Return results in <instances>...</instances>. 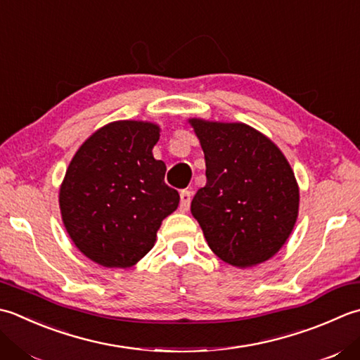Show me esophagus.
<instances>
[{"mask_svg": "<svg viewBox=\"0 0 360 360\" xmlns=\"http://www.w3.org/2000/svg\"><path fill=\"white\" fill-rule=\"evenodd\" d=\"M190 201H192V192H190V190H182V192H181V202H179L181 212H186V210H188Z\"/></svg>", "mask_w": 360, "mask_h": 360, "instance_id": "34e87169", "label": "esophagus"}]
</instances>
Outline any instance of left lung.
<instances>
[{"instance_id":"8db88e82","label":"left lung","mask_w":360,"mask_h":360,"mask_svg":"<svg viewBox=\"0 0 360 360\" xmlns=\"http://www.w3.org/2000/svg\"><path fill=\"white\" fill-rule=\"evenodd\" d=\"M206 159V186L192 200L209 248L229 265L262 264L297 223L300 188L285 156L245 123L190 118Z\"/></svg>"}]
</instances>
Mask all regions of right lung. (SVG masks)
I'll use <instances>...</instances> for the list:
<instances>
[{"label":"right lung","instance_id":"obj_1","mask_svg":"<svg viewBox=\"0 0 360 360\" xmlns=\"http://www.w3.org/2000/svg\"><path fill=\"white\" fill-rule=\"evenodd\" d=\"M159 126L122 120L81 145L59 190L62 221L76 248L108 269H128L148 255L162 220L178 209L167 167L153 156Z\"/></svg>","mask_w":360,"mask_h":360}]
</instances>
